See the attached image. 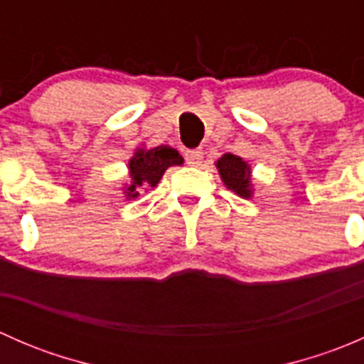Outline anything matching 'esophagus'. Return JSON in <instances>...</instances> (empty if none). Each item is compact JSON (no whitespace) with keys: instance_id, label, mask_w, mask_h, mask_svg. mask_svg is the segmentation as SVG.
Here are the masks:
<instances>
[{"instance_id":"obj_1","label":"esophagus","mask_w":364,"mask_h":364,"mask_svg":"<svg viewBox=\"0 0 364 364\" xmlns=\"http://www.w3.org/2000/svg\"><path fill=\"white\" fill-rule=\"evenodd\" d=\"M185 159H186V164L199 165L200 161H203V159H204L203 149H188V151L185 153Z\"/></svg>"}]
</instances>
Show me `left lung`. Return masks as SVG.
<instances>
[{"label":"left lung","mask_w":364,"mask_h":364,"mask_svg":"<svg viewBox=\"0 0 364 364\" xmlns=\"http://www.w3.org/2000/svg\"><path fill=\"white\" fill-rule=\"evenodd\" d=\"M220 176L229 190L236 192L240 197L250 199L252 197V181H250V167L243 159L236 155L225 153L216 161Z\"/></svg>","instance_id":"left-lung-1"}]
</instances>
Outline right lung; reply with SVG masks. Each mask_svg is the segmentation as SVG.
Listing matches in <instances>:
<instances>
[{
	"instance_id": "1",
	"label": "right lung",
	"mask_w": 364,
	"mask_h": 364,
	"mask_svg": "<svg viewBox=\"0 0 364 364\" xmlns=\"http://www.w3.org/2000/svg\"><path fill=\"white\" fill-rule=\"evenodd\" d=\"M183 156L168 146H159L153 149H137L134 159L128 161V171H130L132 183L124 196L128 199H137L139 192L149 186L159 185L164 172L172 165H181Z\"/></svg>"
}]
</instances>
